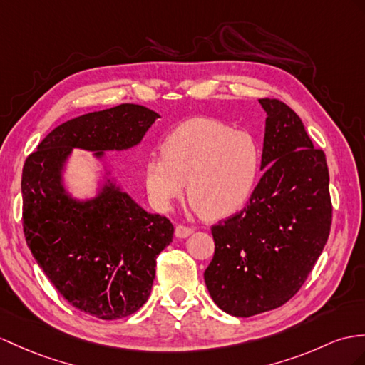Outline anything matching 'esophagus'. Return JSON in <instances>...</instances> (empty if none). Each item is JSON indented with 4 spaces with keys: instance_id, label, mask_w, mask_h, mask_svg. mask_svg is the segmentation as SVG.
<instances>
[{
    "instance_id": "esophagus-1",
    "label": "esophagus",
    "mask_w": 365,
    "mask_h": 365,
    "mask_svg": "<svg viewBox=\"0 0 365 365\" xmlns=\"http://www.w3.org/2000/svg\"><path fill=\"white\" fill-rule=\"evenodd\" d=\"M193 227L192 226H184V225H178L175 229V235L178 238H187L189 235L193 234Z\"/></svg>"
}]
</instances>
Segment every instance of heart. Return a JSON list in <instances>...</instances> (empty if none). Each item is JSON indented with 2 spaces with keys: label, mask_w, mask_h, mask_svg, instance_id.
I'll use <instances>...</instances> for the list:
<instances>
[{
  "label": "heart",
  "mask_w": 365,
  "mask_h": 365,
  "mask_svg": "<svg viewBox=\"0 0 365 365\" xmlns=\"http://www.w3.org/2000/svg\"><path fill=\"white\" fill-rule=\"evenodd\" d=\"M260 158L251 133L213 119H190L168 133L163 155L145 163L147 193L159 210H168L187 181L189 200L202 217H225L251 197Z\"/></svg>",
  "instance_id": "b5f03b06"
}]
</instances>
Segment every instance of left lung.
<instances>
[{
    "label": "left lung",
    "mask_w": 365,
    "mask_h": 365,
    "mask_svg": "<svg viewBox=\"0 0 365 365\" xmlns=\"http://www.w3.org/2000/svg\"><path fill=\"white\" fill-rule=\"evenodd\" d=\"M259 102L268 114L264 172L246 206L212 226L215 254L204 271L213 302L237 317L287 304L305 283L331 227L325 153L287 103Z\"/></svg>",
    "instance_id": "1"
}]
</instances>
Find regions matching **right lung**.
Masks as SVG:
<instances>
[{
    "instance_id": "add662e5",
    "label": "right lung",
    "mask_w": 365,
    "mask_h": 365,
    "mask_svg": "<svg viewBox=\"0 0 365 365\" xmlns=\"http://www.w3.org/2000/svg\"><path fill=\"white\" fill-rule=\"evenodd\" d=\"M158 118L135 103L78 115L52 130L23 167V230L34 259L71 305L105 321L145 304L173 225L142 209L110 178L94 198L78 201L61 175L73 148L99 159L128 150Z\"/></svg>"
}]
</instances>
